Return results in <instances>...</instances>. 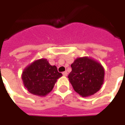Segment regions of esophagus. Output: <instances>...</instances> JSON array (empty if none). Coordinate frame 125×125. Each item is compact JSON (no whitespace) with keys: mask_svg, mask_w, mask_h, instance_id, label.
Listing matches in <instances>:
<instances>
[{"mask_svg":"<svg viewBox=\"0 0 125 125\" xmlns=\"http://www.w3.org/2000/svg\"><path fill=\"white\" fill-rule=\"evenodd\" d=\"M62 75L65 76H67V72H62Z\"/></svg>","mask_w":125,"mask_h":125,"instance_id":"34e87169","label":"esophagus"}]
</instances>
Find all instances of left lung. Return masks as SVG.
<instances>
[{
	"instance_id": "8db88e82",
	"label": "left lung",
	"mask_w": 125,
	"mask_h": 125,
	"mask_svg": "<svg viewBox=\"0 0 125 125\" xmlns=\"http://www.w3.org/2000/svg\"><path fill=\"white\" fill-rule=\"evenodd\" d=\"M71 67L69 81L81 96H91L100 90L104 79V70L100 63L88 57H83L76 58Z\"/></svg>"
}]
</instances>
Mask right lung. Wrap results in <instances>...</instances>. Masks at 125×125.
<instances>
[{"label": "right lung", "mask_w": 125, "mask_h": 125, "mask_svg": "<svg viewBox=\"0 0 125 125\" xmlns=\"http://www.w3.org/2000/svg\"><path fill=\"white\" fill-rule=\"evenodd\" d=\"M62 76L56 66L51 65L46 59L42 58L34 61L24 69L21 79L29 93L43 97L50 93L57 79Z\"/></svg>", "instance_id": "obj_1"}]
</instances>
